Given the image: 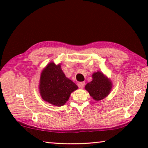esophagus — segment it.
Returning <instances> with one entry per match:
<instances>
[{"label": "esophagus", "mask_w": 148, "mask_h": 148, "mask_svg": "<svg viewBox=\"0 0 148 148\" xmlns=\"http://www.w3.org/2000/svg\"><path fill=\"white\" fill-rule=\"evenodd\" d=\"M84 86H85L84 82H78V83H77V86H78L79 88H83Z\"/></svg>", "instance_id": "34e87169"}]
</instances>
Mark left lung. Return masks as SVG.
<instances>
[{
  "instance_id": "left-lung-1",
  "label": "left lung",
  "mask_w": 148,
  "mask_h": 148,
  "mask_svg": "<svg viewBox=\"0 0 148 148\" xmlns=\"http://www.w3.org/2000/svg\"><path fill=\"white\" fill-rule=\"evenodd\" d=\"M92 76V80L86 85L85 88L95 100L100 101L109 94L112 84L102 72H95Z\"/></svg>"
}]
</instances>
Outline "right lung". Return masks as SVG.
I'll use <instances>...</instances> for the list:
<instances>
[{
    "mask_svg": "<svg viewBox=\"0 0 148 148\" xmlns=\"http://www.w3.org/2000/svg\"><path fill=\"white\" fill-rule=\"evenodd\" d=\"M77 89L73 82L65 76L60 64L50 62L42 72L40 92L44 101L57 106H62L71 92Z\"/></svg>",
    "mask_w": 148,
    "mask_h": 148,
    "instance_id": "1",
    "label": "right lung"
}]
</instances>
